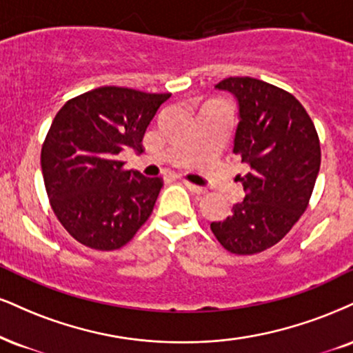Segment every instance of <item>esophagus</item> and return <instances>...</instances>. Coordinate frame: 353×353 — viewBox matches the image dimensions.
Segmentation results:
<instances>
[{"label":"esophagus","mask_w":353,"mask_h":353,"mask_svg":"<svg viewBox=\"0 0 353 353\" xmlns=\"http://www.w3.org/2000/svg\"><path fill=\"white\" fill-rule=\"evenodd\" d=\"M184 184H185V188H188L190 192H194V194H205L207 192V189L205 188H201V185H195V184H192V182H188V181H184Z\"/></svg>","instance_id":"34e87169"}]
</instances>
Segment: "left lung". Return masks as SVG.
Masks as SVG:
<instances>
[{"mask_svg": "<svg viewBox=\"0 0 353 353\" xmlns=\"http://www.w3.org/2000/svg\"><path fill=\"white\" fill-rule=\"evenodd\" d=\"M239 103L233 154L248 164L236 176L245 199L210 228L225 250L254 254L278 243L307 209L321 168L316 126L290 92L252 77L215 85Z\"/></svg>", "mask_w": 353, "mask_h": 353, "instance_id": "8db88e82", "label": "left lung"}]
</instances>
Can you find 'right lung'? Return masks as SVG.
Instances as JSON below:
<instances>
[{
    "label": "right lung",
    "instance_id": "right-lung-1",
    "mask_svg": "<svg viewBox=\"0 0 353 353\" xmlns=\"http://www.w3.org/2000/svg\"><path fill=\"white\" fill-rule=\"evenodd\" d=\"M169 97L100 87L55 114L42 144V177L55 217L79 243L118 250L150 219L163 181L123 171L118 154L143 152L146 128Z\"/></svg>",
    "mask_w": 353,
    "mask_h": 353
}]
</instances>
